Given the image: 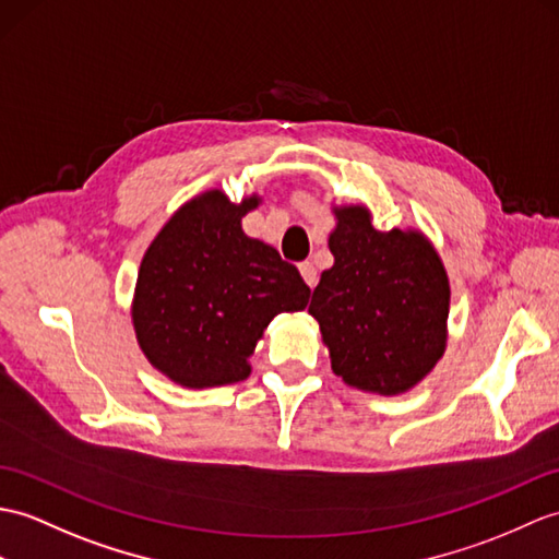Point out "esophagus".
Here are the masks:
<instances>
[{
	"instance_id": "1",
	"label": "esophagus",
	"mask_w": 559,
	"mask_h": 559,
	"mask_svg": "<svg viewBox=\"0 0 559 559\" xmlns=\"http://www.w3.org/2000/svg\"><path fill=\"white\" fill-rule=\"evenodd\" d=\"M300 274H302V278H305V283L309 285V288H314V285L319 283V274H317V269H314V264H311V262H302L300 264Z\"/></svg>"
}]
</instances>
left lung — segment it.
I'll list each match as a JSON object with an SVG mask.
<instances>
[{"label": "left lung", "mask_w": 559, "mask_h": 559, "mask_svg": "<svg viewBox=\"0 0 559 559\" xmlns=\"http://www.w3.org/2000/svg\"><path fill=\"white\" fill-rule=\"evenodd\" d=\"M333 266L309 302L331 369L347 385L400 395L445 353L450 283L419 230H376L367 206H335Z\"/></svg>", "instance_id": "1"}]
</instances>
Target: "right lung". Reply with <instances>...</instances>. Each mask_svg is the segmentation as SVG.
Wrapping results in <instances>:
<instances>
[{"label":"right lung","instance_id":"1","mask_svg":"<svg viewBox=\"0 0 559 559\" xmlns=\"http://www.w3.org/2000/svg\"><path fill=\"white\" fill-rule=\"evenodd\" d=\"M257 194L230 202L202 192L166 221L138 271L133 326L154 369L186 388L238 383L281 311L307 307L300 271L271 245L248 238L242 216Z\"/></svg>","mask_w":559,"mask_h":559}]
</instances>
